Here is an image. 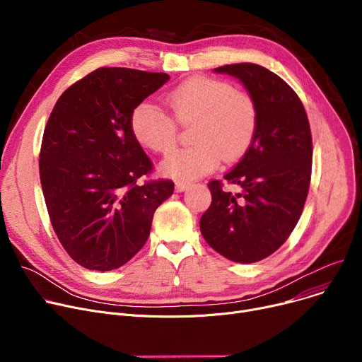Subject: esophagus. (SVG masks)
<instances>
[{
  "label": "esophagus",
  "instance_id": "34e87169",
  "mask_svg": "<svg viewBox=\"0 0 362 362\" xmlns=\"http://www.w3.org/2000/svg\"><path fill=\"white\" fill-rule=\"evenodd\" d=\"M188 187H189V182H185V181H178L175 184V189L178 191V193H182V191H185Z\"/></svg>",
  "mask_w": 362,
  "mask_h": 362
}]
</instances>
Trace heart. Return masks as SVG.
<instances>
[{"instance_id": "obj_1", "label": "heart", "mask_w": 362, "mask_h": 362, "mask_svg": "<svg viewBox=\"0 0 362 362\" xmlns=\"http://www.w3.org/2000/svg\"><path fill=\"white\" fill-rule=\"evenodd\" d=\"M171 117L158 105L144 100L130 115V129L136 141L153 153L166 155L177 146V124H193L184 151L166 158L160 171L180 181L203 177L219 165L241 158L256 136L259 108L254 98L233 90L229 83L193 77L166 95Z\"/></svg>"}]
</instances>
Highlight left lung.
I'll use <instances>...</instances> for the list:
<instances>
[{
    "instance_id": "obj_1",
    "label": "left lung",
    "mask_w": 362,
    "mask_h": 362,
    "mask_svg": "<svg viewBox=\"0 0 362 362\" xmlns=\"http://www.w3.org/2000/svg\"><path fill=\"white\" fill-rule=\"evenodd\" d=\"M238 78L259 108L256 136L225 174L241 187L232 194L209 182L211 203L200 219L206 243L237 263L269 257L291 235L307 200L313 140L304 105L279 76L251 62L215 69Z\"/></svg>"
}]
</instances>
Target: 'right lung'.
Masks as SVG:
<instances>
[{
  "instance_id": "1",
  "label": "right lung",
  "mask_w": 362,
  "mask_h": 362,
  "mask_svg": "<svg viewBox=\"0 0 362 362\" xmlns=\"http://www.w3.org/2000/svg\"><path fill=\"white\" fill-rule=\"evenodd\" d=\"M169 80L165 73L102 67L64 92L47 122L39 175L57 237L80 266L108 272L146 244L174 182L139 178L152 160L133 137L132 111Z\"/></svg>"
}]
</instances>
